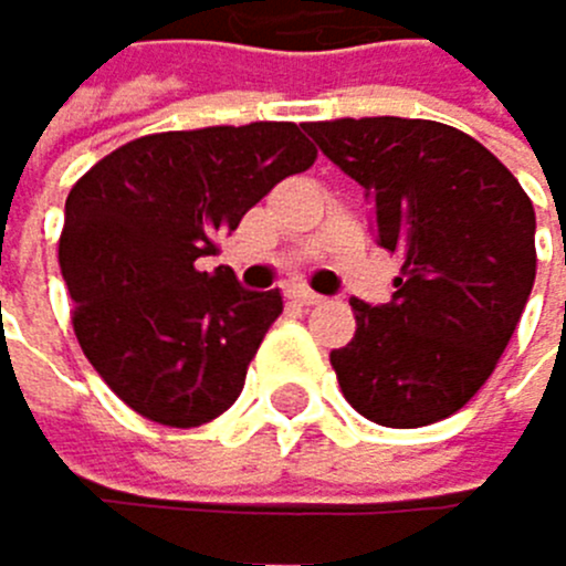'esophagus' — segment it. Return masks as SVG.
I'll return each mask as SVG.
<instances>
[{
	"label": "esophagus",
	"mask_w": 566,
	"mask_h": 566,
	"mask_svg": "<svg viewBox=\"0 0 566 566\" xmlns=\"http://www.w3.org/2000/svg\"><path fill=\"white\" fill-rule=\"evenodd\" d=\"M292 303H298V306H306V310H310V306H321L324 298L316 295V292H310V289H295V292H292Z\"/></svg>",
	"instance_id": "1"
}]
</instances>
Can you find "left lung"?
I'll return each instance as SVG.
<instances>
[{"instance_id":"left-lung-1","label":"left lung","mask_w":566,"mask_h":566,"mask_svg":"<svg viewBox=\"0 0 566 566\" xmlns=\"http://www.w3.org/2000/svg\"><path fill=\"white\" fill-rule=\"evenodd\" d=\"M306 133L366 189L377 242L401 256L390 303L352 298L355 338L331 352L342 395L390 430L454 416L532 295L528 193L469 133L430 118H334Z\"/></svg>"}]
</instances>
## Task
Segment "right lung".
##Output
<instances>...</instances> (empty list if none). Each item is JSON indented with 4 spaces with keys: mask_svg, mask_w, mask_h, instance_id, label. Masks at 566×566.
<instances>
[{
    "mask_svg": "<svg viewBox=\"0 0 566 566\" xmlns=\"http://www.w3.org/2000/svg\"><path fill=\"white\" fill-rule=\"evenodd\" d=\"M316 147L295 123L150 133L70 189L59 268L87 363L150 422L203 426L235 405L281 292L203 271L218 239Z\"/></svg>",
    "mask_w": 566,
    "mask_h": 566,
    "instance_id": "obj_1",
    "label": "right lung"
}]
</instances>
